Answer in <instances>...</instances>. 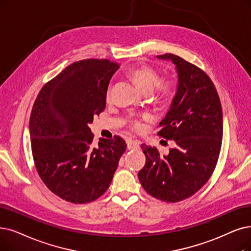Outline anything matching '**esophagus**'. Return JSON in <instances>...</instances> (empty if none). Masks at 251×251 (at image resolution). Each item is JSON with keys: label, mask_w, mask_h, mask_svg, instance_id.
I'll return each mask as SVG.
<instances>
[{"label": "esophagus", "mask_w": 251, "mask_h": 251, "mask_svg": "<svg viewBox=\"0 0 251 251\" xmlns=\"http://www.w3.org/2000/svg\"><path fill=\"white\" fill-rule=\"evenodd\" d=\"M127 149H138L140 147V141L138 140H133V139H128L126 141Z\"/></svg>", "instance_id": "34e87169"}]
</instances>
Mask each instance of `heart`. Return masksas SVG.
<instances>
[{
  "label": "heart",
  "mask_w": 251,
  "mask_h": 251,
  "mask_svg": "<svg viewBox=\"0 0 251 251\" xmlns=\"http://www.w3.org/2000/svg\"><path fill=\"white\" fill-rule=\"evenodd\" d=\"M131 77L133 79V81L135 82V84L138 86V88L143 93H151L152 89L155 87V85L158 82V74L156 73L155 70H153L150 67H141L134 70L131 74ZM172 86H173L172 82L169 81V80H166V81L158 84L159 91L164 94H168L170 91H171ZM109 97H110V89L107 93V99H109ZM133 126L136 129H140L142 127V124L140 122H134Z\"/></svg>",
  "instance_id": "heart-1"
}]
</instances>
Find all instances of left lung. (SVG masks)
<instances>
[{
	"label": "left lung",
	"instance_id": "8db88e82",
	"mask_svg": "<svg viewBox=\"0 0 251 251\" xmlns=\"http://www.w3.org/2000/svg\"><path fill=\"white\" fill-rule=\"evenodd\" d=\"M156 57L171 62L177 73L176 93L157 133L176 146L162 154L142 144L146 163L138 177L150 196L175 203L196 194L212 175L222 148L223 109L201 69L171 53Z\"/></svg>",
	"mask_w": 251,
	"mask_h": 251
}]
</instances>
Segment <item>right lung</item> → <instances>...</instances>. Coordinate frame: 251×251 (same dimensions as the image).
<instances>
[{"mask_svg": "<svg viewBox=\"0 0 251 251\" xmlns=\"http://www.w3.org/2000/svg\"><path fill=\"white\" fill-rule=\"evenodd\" d=\"M118 65L84 59L67 67L40 91L29 117V137L40 178L68 202L95 201L108 189L126 144L123 138L92 145L94 116L104 111Z\"/></svg>", "mask_w": 251, "mask_h": 251, "instance_id": "1", "label": "right lung"}]
</instances>
